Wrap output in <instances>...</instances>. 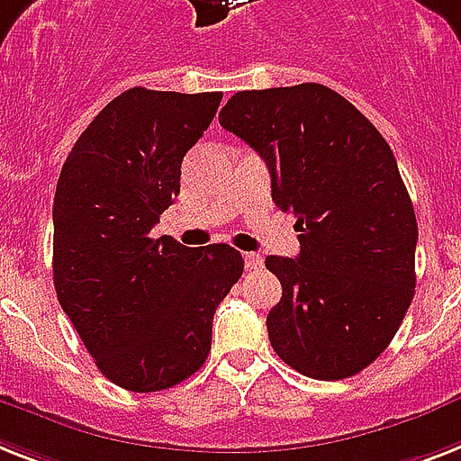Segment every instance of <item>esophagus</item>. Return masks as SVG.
<instances>
[{"label":"esophagus","instance_id":"1","mask_svg":"<svg viewBox=\"0 0 461 461\" xmlns=\"http://www.w3.org/2000/svg\"><path fill=\"white\" fill-rule=\"evenodd\" d=\"M243 265H246V269H260L263 267V258L258 253H243Z\"/></svg>","mask_w":461,"mask_h":461}]
</instances>
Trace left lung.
Here are the masks:
<instances>
[{"instance_id":"obj_1","label":"left lung","mask_w":461,"mask_h":461,"mask_svg":"<svg viewBox=\"0 0 461 461\" xmlns=\"http://www.w3.org/2000/svg\"><path fill=\"white\" fill-rule=\"evenodd\" d=\"M220 125L260 153L301 231L298 256L265 260L282 282L269 343L310 379L355 376L386 350L417 284V218L391 146L317 82L237 92Z\"/></svg>"}]
</instances>
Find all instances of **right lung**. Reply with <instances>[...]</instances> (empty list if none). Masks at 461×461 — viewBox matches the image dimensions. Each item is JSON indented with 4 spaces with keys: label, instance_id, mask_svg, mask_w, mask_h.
<instances>
[{
    "label": "right lung",
    "instance_id": "right-lung-1",
    "mask_svg": "<svg viewBox=\"0 0 461 461\" xmlns=\"http://www.w3.org/2000/svg\"><path fill=\"white\" fill-rule=\"evenodd\" d=\"M220 101L222 92L127 89L89 122L59 175L56 295L99 372L125 391H166L201 369L212 315L243 272L227 243L151 239Z\"/></svg>",
    "mask_w": 461,
    "mask_h": 461
}]
</instances>
